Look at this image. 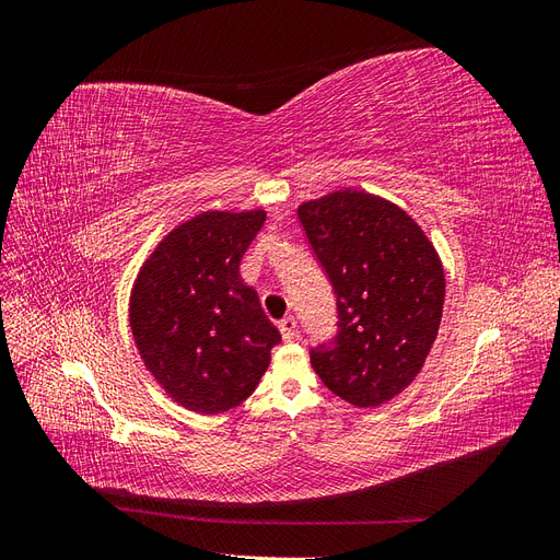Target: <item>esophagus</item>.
Masks as SVG:
<instances>
[{"instance_id":"obj_1","label":"esophagus","mask_w":560,"mask_h":560,"mask_svg":"<svg viewBox=\"0 0 560 560\" xmlns=\"http://www.w3.org/2000/svg\"><path fill=\"white\" fill-rule=\"evenodd\" d=\"M278 329H280L284 341H292V338L296 336V319L292 315H287L284 319L278 322Z\"/></svg>"}]
</instances>
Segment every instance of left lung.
I'll return each instance as SVG.
<instances>
[{
	"label": "left lung",
	"instance_id": "left-lung-1",
	"mask_svg": "<svg viewBox=\"0 0 560 560\" xmlns=\"http://www.w3.org/2000/svg\"><path fill=\"white\" fill-rule=\"evenodd\" d=\"M296 212L338 311L336 338L313 348L311 364L336 397L376 409L416 381L432 350L442 259L409 214L374 194L341 189Z\"/></svg>",
	"mask_w": 560,
	"mask_h": 560
}]
</instances>
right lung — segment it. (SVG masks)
<instances>
[{
    "mask_svg": "<svg viewBox=\"0 0 560 560\" xmlns=\"http://www.w3.org/2000/svg\"><path fill=\"white\" fill-rule=\"evenodd\" d=\"M264 210H208L149 254L130 292V329L151 376L202 416L243 404L270 364L280 331L261 311L241 259Z\"/></svg>",
    "mask_w": 560,
    "mask_h": 560,
    "instance_id": "add662e5",
    "label": "right lung"
}]
</instances>
